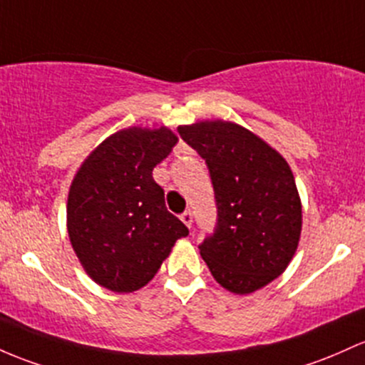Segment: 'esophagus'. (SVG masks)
Returning <instances> with one entry per match:
<instances>
[{
    "instance_id": "34e87169",
    "label": "esophagus",
    "mask_w": 365,
    "mask_h": 365,
    "mask_svg": "<svg viewBox=\"0 0 365 365\" xmlns=\"http://www.w3.org/2000/svg\"><path fill=\"white\" fill-rule=\"evenodd\" d=\"M180 220H182V222L190 228L192 227V222H194V216H192V211H185V213H182V216H180Z\"/></svg>"
}]
</instances>
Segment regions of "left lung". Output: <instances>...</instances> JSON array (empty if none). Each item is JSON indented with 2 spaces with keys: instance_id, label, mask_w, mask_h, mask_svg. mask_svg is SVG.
<instances>
[{
  "instance_id": "1",
  "label": "left lung",
  "mask_w": 365,
  "mask_h": 365,
  "mask_svg": "<svg viewBox=\"0 0 365 365\" xmlns=\"http://www.w3.org/2000/svg\"><path fill=\"white\" fill-rule=\"evenodd\" d=\"M206 161L218 225L199 246L216 282L235 294L286 270L302 235V199L289 164L253 131L223 119L178 126Z\"/></svg>"
}]
</instances>
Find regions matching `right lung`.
Wrapping results in <instances>:
<instances>
[{"instance_id":"obj_1","label":"right lung","mask_w":365,"mask_h":365,"mask_svg":"<svg viewBox=\"0 0 365 365\" xmlns=\"http://www.w3.org/2000/svg\"><path fill=\"white\" fill-rule=\"evenodd\" d=\"M176 142L166 126L124 128L79 166L67 199V232L79 263L98 286L114 293L140 289L175 242L189 235L152 178Z\"/></svg>"}]
</instances>
